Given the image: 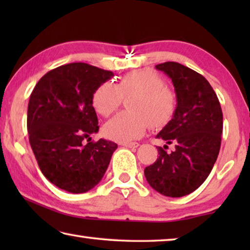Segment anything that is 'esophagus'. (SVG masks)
<instances>
[{
    "label": "esophagus",
    "mask_w": 250,
    "mask_h": 250,
    "mask_svg": "<svg viewBox=\"0 0 250 250\" xmlns=\"http://www.w3.org/2000/svg\"><path fill=\"white\" fill-rule=\"evenodd\" d=\"M122 146L125 147H130V149H135V147H138L140 145H139L138 142H126V143H122Z\"/></svg>",
    "instance_id": "34e87169"
}]
</instances>
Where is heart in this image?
<instances>
[{
	"label": "heart",
	"instance_id": "b5f03b06",
	"mask_svg": "<svg viewBox=\"0 0 250 250\" xmlns=\"http://www.w3.org/2000/svg\"><path fill=\"white\" fill-rule=\"evenodd\" d=\"M130 96L129 112L119 113L104 125V134L110 140H135L146 133L149 125L155 129L163 128L174 117L177 104L174 91L151 69L130 71L116 84L100 83L92 92L91 104L97 113L108 117L119 107L122 97Z\"/></svg>",
	"mask_w": 250,
	"mask_h": 250
}]
</instances>
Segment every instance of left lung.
Instances as JSON below:
<instances>
[{
    "mask_svg": "<svg viewBox=\"0 0 250 250\" xmlns=\"http://www.w3.org/2000/svg\"><path fill=\"white\" fill-rule=\"evenodd\" d=\"M172 79L176 95L173 119L156 135L174 144L168 154L158 146L159 158L145 168L147 183L168 197H182L197 189L209 175L221 149L223 112L209 83L175 62L155 66Z\"/></svg>",
    "mask_w": 250,
    "mask_h": 250,
    "instance_id": "1",
    "label": "left lung"
}]
</instances>
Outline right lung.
I'll list each match as a JSON object with an SVG mask.
<instances>
[{"instance_id": "add662e5", "label": "right lung", "mask_w": 250, "mask_h": 250, "mask_svg": "<svg viewBox=\"0 0 250 250\" xmlns=\"http://www.w3.org/2000/svg\"><path fill=\"white\" fill-rule=\"evenodd\" d=\"M113 73L98 67L71 62L48 71L29 98V143L42 173L50 183L74 194L94 188L103 179L118 146L100 139L91 95Z\"/></svg>"}]
</instances>
